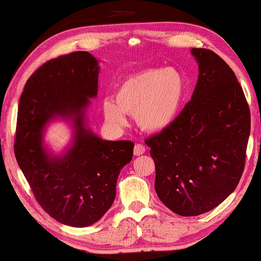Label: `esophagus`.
Segmentation results:
<instances>
[{
  "mask_svg": "<svg viewBox=\"0 0 261 261\" xmlns=\"http://www.w3.org/2000/svg\"><path fill=\"white\" fill-rule=\"evenodd\" d=\"M145 151H146V147L144 146L143 144H136V146H134V155L136 156L143 155Z\"/></svg>",
  "mask_w": 261,
  "mask_h": 261,
  "instance_id": "1",
  "label": "esophagus"
}]
</instances>
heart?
Returning a JSON list of instances; mask_svg holds the SVG:
<instances>
[{"label":"heart","instance_id":"obj_1","mask_svg":"<svg viewBox=\"0 0 261 261\" xmlns=\"http://www.w3.org/2000/svg\"><path fill=\"white\" fill-rule=\"evenodd\" d=\"M188 94V85L178 70L151 69L129 76L106 100L102 111L106 121L116 127L127 123L125 114L136 116L146 132H161L176 120Z\"/></svg>","mask_w":261,"mask_h":261}]
</instances>
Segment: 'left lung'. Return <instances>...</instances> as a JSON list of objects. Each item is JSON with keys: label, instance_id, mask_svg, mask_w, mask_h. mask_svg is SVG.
Here are the masks:
<instances>
[{"label": "left lung", "instance_id": "obj_1", "mask_svg": "<svg viewBox=\"0 0 261 261\" xmlns=\"http://www.w3.org/2000/svg\"><path fill=\"white\" fill-rule=\"evenodd\" d=\"M191 53L199 70L191 100L169 127L145 140L156 194L182 217L207 213L232 194L250 133L249 106L232 69L211 49Z\"/></svg>", "mask_w": 261, "mask_h": 261}]
</instances>
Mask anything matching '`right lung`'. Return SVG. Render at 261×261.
<instances>
[{"label":"right lung","instance_id":"obj_1","mask_svg":"<svg viewBox=\"0 0 261 261\" xmlns=\"http://www.w3.org/2000/svg\"><path fill=\"white\" fill-rule=\"evenodd\" d=\"M98 62L88 52L48 60L25 83L18 106L14 155L38 204L59 223L94 224L111 207L121 169L134 144L102 140L86 127L89 98L98 93ZM57 115L71 118L75 137L63 156L43 146L44 125Z\"/></svg>","mask_w":261,"mask_h":261}]
</instances>
